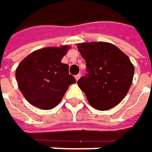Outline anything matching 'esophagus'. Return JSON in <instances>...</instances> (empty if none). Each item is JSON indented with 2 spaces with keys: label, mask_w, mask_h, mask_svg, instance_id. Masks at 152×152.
<instances>
[{
  "label": "esophagus",
  "mask_w": 152,
  "mask_h": 152,
  "mask_svg": "<svg viewBox=\"0 0 152 152\" xmlns=\"http://www.w3.org/2000/svg\"><path fill=\"white\" fill-rule=\"evenodd\" d=\"M80 76H81L80 74H77V75H75V79H76V80H78L80 78Z\"/></svg>",
  "instance_id": "obj_1"
}]
</instances>
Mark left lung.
Here are the masks:
<instances>
[{
  "label": "left lung",
  "mask_w": 152,
  "mask_h": 152,
  "mask_svg": "<svg viewBox=\"0 0 152 152\" xmlns=\"http://www.w3.org/2000/svg\"><path fill=\"white\" fill-rule=\"evenodd\" d=\"M78 50L86 60L88 72L78 85L89 104L99 111L118 104L133 81L134 68L128 56L108 42L80 43Z\"/></svg>",
  "instance_id": "obj_1"
}]
</instances>
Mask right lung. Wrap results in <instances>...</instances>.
Segmentation results:
<instances>
[{
	"label": "right lung",
	"instance_id": "1",
	"mask_svg": "<svg viewBox=\"0 0 152 152\" xmlns=\"http://www.w3.org/2000/svg\"><path fill=\"white\" fill-rule=\"evenodd\" d=\"M68 46L45 48L28 55L18 66L16 79L26 99L34 106L50 110L64 97L70 85L76 82L69 66L61 63Z\"/></svg>",
	"mask_w": 152,
	"mask_h": 152
}]
</instances>
